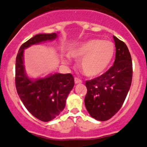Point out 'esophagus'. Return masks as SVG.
I'll return each mask as SVG.
<instances>
[{"instance_id": "esophagus-1", "label": "esophagus", "mask_w": 147, "mask_h": 147, "mask_svg": "<svg viewBox=\"0 0 147 147\" xmlns=\"http://www.w3.org/2000/svg\"><path fill=\"white\" fill-rule=\"evenodd\" d=\"M74 81H75V83H76V84H80V83H82V79H79V77H75Z\"/></svg>"}]
</instances>
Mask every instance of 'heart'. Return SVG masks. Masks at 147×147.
I'll use <instances>...</instances> for the list:
<instances>
[{
    "mask_svg": "<svg viewBox=\"0 0 147 147\" xmlns=\"http://www.w3.org/2000/svg\"><path fill=\"white\" fill-rule=\"evenodd\" d=\"M115 53V45L110 40L92 39L78 44L70 50L69 54L82 59L81 68L86 76H96L109 66Z\"/></svg>",
    "mask_w": 147,
    "mask_h": 147,
    "instance_id": "b5f03b06",
    "label": "heart"
}]
</instances>
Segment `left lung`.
I'll return each instance as SVG.
<instances>
[{
    "label": "left lung",
    "instance_id": "1",
    "mask_svg": "<svg viewBox=\"0 0 147 147\" xmlns=\"http://www.w3.org/2000/svg\"><path fill=\"white\" fill-rule=\"evenodd\" d=\"M115 43L114 64L101 76L86 82V108L91 116L107 121L116 114L125 100L131 85L132 60L128 47L113 36Z\"/></svg>",
    "mask_w": 147,
    "mask_h": 147
}]
</instances>
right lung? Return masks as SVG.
<instances>
[{"label":"right lung","instance_id":"right-lung-1","mask_svg":"<svg viewBox=\"0 0 147 147\" xmlns=\"http://www.w3.org/2000/svg\"><path fill=\"white\" fill-rule=\"evenodd\" d=\"M56 37V33L34 36L22 45L16 60L15 84L18 94L28 111L44 122L52 121L63 111L68 94L74 86V78L71 74H55L44 79L30 80L24 71L23 53L24 50L32 45Z\"/></svg>","mask_w":147,"mask_h":147}]
</instances>
